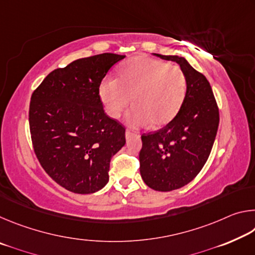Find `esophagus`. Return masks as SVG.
Listing matches in <instances>:
<instances>
[{"label":"esophagus","instance_id":"1","mask_svg":"<svg viewBox=\"0 0 255 255\" xmlns=\"http://www.w3.org/2000/svg\"><path fill=\"white\" fill-rule=\"evenodd\" d=\"M125 135H126L127 139H129V138H131V137H138L137 132H132L130 130H126V133H125Z\"/></svg>","mask_w":255,"mask_h":255}]
</instances>
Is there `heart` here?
Segmentation results:
<instances>
[{"instance_id": "b5f03b06", "label": "heart", "mask_w": 255, "mask_h": 255, "mask_svg": "<svg viewBox=\"0 0 255 255\" xmlns=\"http://www.w3.org/2000/svg\"><path fill=\"white\" fill-rule=\"evenodd\" d=\"M185 92L187 80L179 66L148 56L127 59L119 66L117 79L107 77L99 86V96L111 118H118L132 98L135 106L126 115L132 127L170 123L182 106Z\"/></svg>"}]
</instances>
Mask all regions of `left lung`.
Here are the masks:
<instances>
[{
  "label": "left lung",
  "instance_id": "left-lung-1",
  "mask_svg": "<svg viewBox=\"0 0 255 255\" xmlns=\"http://www.w3.org/2000/svg\"><path fill=\"white\" fill-rule=\"evenodd\" d=\"M154 55L175 62L187 80V92L175 117L159 130L141 136V179L149 188L166 192L184 187L204 167L217 133L219 112L209 82L187 59Z\"/></svg>",
  "mask_w": 255,
  "mask_h": 255
}]
</instances>
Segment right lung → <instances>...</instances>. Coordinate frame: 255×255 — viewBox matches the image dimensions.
<instances>
[{
  "label": "right lung",
  "instance_id": "1",
  "mask_svg": "<svg viewBox=\"0 0 255 255\" xmlns=\"http://www.w3.org/2000/svg\"><path fill=\"white\" fill-rule=\"evenodd\" d=\"M126 56L76 59L46 76L32 93L29 125L34 153L55 182L81 195L109 181L111 157L126 144L125 128L103 110L99 86Z\"/></svg>",
  "mask_w": 255,
  "mask_h": 255
}]
</instances>
